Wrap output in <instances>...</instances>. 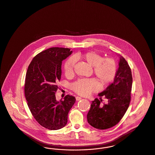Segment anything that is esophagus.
<instances>
[{
    "label": "esophagus",
    "mask_w": 155,
    "mask_h": 155,
    "mask_svg": "<svg viewBox=\"0 0 155 155\" xmlns=\"http://www.w3.org/2000/svg\"><path fill=\"white\" fill-rule=\"evenodd\" d=\"M81 97H79V96H77V97H75V99H76V101H80V100H81Z\"/></svg>",
    "instance_id": "esophagus-1"
}]
</instances>
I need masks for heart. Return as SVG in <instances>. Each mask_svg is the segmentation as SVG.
Wrapping results in <instances>:
<instances>
[{
	"label": "heart",
	"mask_w": 155,
	"mask_h": 155,
	"mask_svg": "<svg viewBox=\"0 0 155 155\" xmlns=\"http://www.w3.org/2000/svg\"><path fill=\"white\" fill-rule=\"evenodd\" d=\"M80 59L90 66L93 67V73L101 82L105 86L114 80L117 71V64L114 59L104 58L95 52H87L78 55ZM75 60L73 58L67 59L64 64V73L66 77H70L74 73ZM71 87L77 94L88 96L99 89V84L96 79H80L73 82Z\"/></svg>",
	"instance_id": "heart-1"
}]
</instances>
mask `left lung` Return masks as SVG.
<instances>
[{
  "label": "left lung",
  "mask_w": 155,
  "mask_h": 155,
  "mask_svg": "<svg viewBox=\"0 0 155 155\" xmlns=\"http://www.w3.org/2000/svg\"><path fill=\"white\" fill-rule=\"evenodd\" d=\"M114 81L95 99L87 114L89 124L99 130H106L117 124L123 117L131 101L133 77L131 68L121 57ZM104 97L107 102L103 103Z\"/></svg>",
  "instance_id": "obj_1"
}]
</instances>
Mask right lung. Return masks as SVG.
Masks as SVG:
<instances>
[{
    "instance_id": "1",
    "label": "right lung",
    "mask_w": 155,
    "mask_h": 155,
    "mask_svg": "<svg viewBox=\"0 0 155 155\" xmlns=\"http://www.w3.org/2000/svg\"><path fill=\"white\" fill-rule=\"evenodd\" d=\"M69 48L53 47L37 54L25 75L24 94L30 111L37 122L51 130L66 125L68 113L75 102L67 95L57 101L55 94L61 75V61L70 55Z\"/></svg>"
}]
</instances>
